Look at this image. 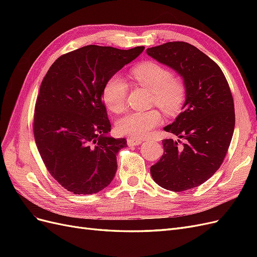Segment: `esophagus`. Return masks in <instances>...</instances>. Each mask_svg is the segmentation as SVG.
<instances>
[{"label":"esophagus","mask_w":257,"mask_h":257,"mask_svg":"<svg viewBox=\"0 0 257 257\" xmlns=\"http://www.w3.org/2000/svg\"><path fill=\"white\" fill-rule=\"evenodd\" d=\"M127 145L130 147H133V146H138L143 143V139H139V138H134V137H130L127 138Z\"/></svg>","instance_id":"1"}]
</instances>
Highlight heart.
I'll list each match as a JSON object with an SVG mask.
<instances>
[{"mask_svg":"<svg viewBox=\"0 0 257 257\" xmlns=\"http://www.w3.org/2000/svg\"><path fill=\"white\" fill-rule=\"evenodd\" d=\"M132 78L141 87L152 92V103L159 106L168 115L177 114L186 98L184 82L165 66L155 62H145L131 71ZM127 85L119 75H112L107 79L102 89V99L106 108L113 113L124 110L126 103ZM159 110L132 111L116 123L119 134L134 138H144L162 123Z\"/></svg>","mask_w":257,"mask_h":257,"instance_id":"1","label":"heart"}]
</instances>
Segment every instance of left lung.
I'll return each instance as SVG.
<instances>
[{
  "label": "left lung",
  "mask_w": 257,
  "mask_h": 257,
  "mask_svg": "<svg viewBox=\"0 0 257 257\" xmlns=\"http://www.w3.org/2000/svg\"><path fill=\"white\" fill-rule=\"evenodd\" d=\"M147 53L174 68L186 88L183 111L164 128L184 143L164 139V153L151 166V176L169 191L196 188L220 168L234 134L235 107L228 82L220 66L189 43L168 42L148 48Z\"/></svg>",
  "instance_id": "8db88e82"
}]
</instances>
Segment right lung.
Here are the masks:
<instances>
[{"mask_svg":"<svg viewBox=\"0 0 257 257\" xmlns=\"http://www.w3.org/2000/svg\"><path fill=\"white\" fill-rule=\"evenodd\" d=\"M144 49L84 46L62 54L44 77L33 134L46 168L65 190L90 195L112 181L116 154L126 141L107 136L111 125L102 89Z\"/></svg>","mask_w":257,"mask_h":257,"instance_id":"1","label":"right lung"}]
</instances>
